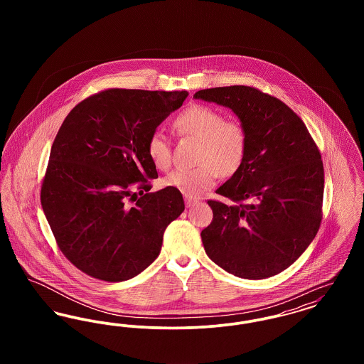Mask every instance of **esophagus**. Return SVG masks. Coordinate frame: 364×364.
Instances as JSON below:
<instances>
[{
  "label": "esophagus",
  "mask_w": 364,
  "mask_h": 364,
  "mask_svg": "<svg viewBox=\"0 0 364 364\" xmlns=\"http://www.w3.org/2000/svg\"><path fill=\"white\" fill-rule=\"evenodd\" d=\"M198 202V199L196 198H192V196H186V205H187V208H191L192 205H195Z\"/></svg>",
  "instance_id": "1"
}]
</instances>
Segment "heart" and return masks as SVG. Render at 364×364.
<instances>
[{
    "instance_id": "b5f03b06",
    "label": "heart",
    "mask_w": 364,
    "mask_h": 364,
    "mask_svg": "<svg viewBox=\"0 0 364 364\" xmlns=\"http://www.w3.org/2000/svg\"><path fill=\"white\" fill-rule=\"evenodd\" d=\"M174 132L180 138L198 143L192 169H176L162 180L164 187L178 190L186 196H199L211 188L220 174L229 177L242 168L248 150V134L242 122L225 119L206 105H191L174 117ZM147 156L156 169L166 171L172 165L171 141L161 131L147 140Z\"/></svg>"
}]
</instances>
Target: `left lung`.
Masks as SVG:
<instances>
[{"instance_id": "obj_1", "label": "left lung", "mask_w": 364, "mask_h": 364, "mask_svg": "<svg viewBox=\"0 0 364 364\" xmlns=\"http://www.w3.org/2000/svg\"><path fill=\"white\" fill-rule=\"evenodd\" d=\"M195 98L232 109L248 134L242 168L210 199L213 221L200 233L208 258L228 273L272 277L289 267L322 221L321 153L294 110L255 87L198 91Z\"/></svg>"}]
</instances>
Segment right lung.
<instances>
[{"label": "right lung", "instance_id": "obj_1", "mask_svg": "<svg viewBox=\"0 0 364 364\" xmlns=\"http://www.w3.org/2000/svg\"><path fill=\"white\" fill-rule=\"evenodd\" d=\"M187 91L107 88L76 105L53 141L41 203L58 248L90 277L119 282L159 255L166 226L184 211L158 177L147 140ZM141 195L137 196V193Z\"/></svg>", "mask_w": 364, "mask_h": 364}]
</instances>
